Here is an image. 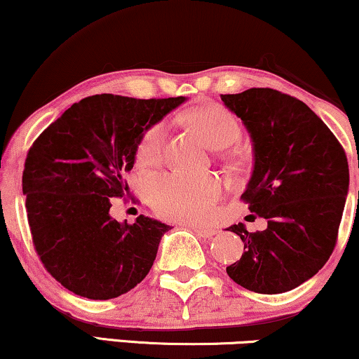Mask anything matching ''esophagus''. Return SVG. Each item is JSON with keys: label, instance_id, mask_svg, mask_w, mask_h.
<instances>
[{"label": "esophagus", "instance_id": "esophagus-1", "mask_svg": "<svg viewBox=\"0 0 359 359\" xmlns=\"http://www.w3.org/2000/svg\"><path fill=\"white\" fill-rule=\"evenodd\" d=\"M189 227L193 229L196 233L201 235V237H204V238H210V237H214L215 233H217V230L212 229V227H201V225H189Z\"/></svg>", "mask_w": 359, "mask_h": 359}]
</instances>
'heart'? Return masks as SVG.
<instances>
[{
  "mask_svg": "<svg viewBox=\"0 0 359 359\" xmlns=\"http://www.w3.org/2000/svg\"><path fill=\"white\" fill-rule=\"evenodd\" d=\"M193 126L203 134L205 144L214 150L233 145L240 137V124L232 112L222 106L201 107L191 116ZM168 126L158 122L142 135L137 147V161L150 166L158 163L163 155ZM151 208L170 220H199L209 214L210 205L219 199L222 186L210 175L193 176L165 173L149 180Z\"/></svg>",
  "mask_w": 359,
  "mask_h": 359,
  "instance_id": "obj_1",
  "label": "heart"
}]
</instances>
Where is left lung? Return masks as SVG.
<instances>
[{"label": "left lung", "mask_w": 359, "mask_h": 359, "mask_svg": "<svg viewBox=\"0 0 359 359\" xmlns=\"http://www.w3.org/2000/svg\"><path fill=\"white\" fill-rule=\"evenodd\" d=\"M253 145V171L242 198L268 219L263 232L243 224V255L227 274L245 289L279 294L318 273L335 248L350 171L340 142L307 104L271 88L220 95Z\"/></svg>", "instance_id": "obj_1"}]
</instances>
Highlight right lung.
<instances>
[{
	"mask_svg": "<svg viewBox=\"0 0 359 359\" xmlns=\"http://www.w3.org/2000/svg\"><path fill=\"white\" fill-rule=\"evenodd\" d=\"M184 96L135 100L96 95L75 102L29 150L22 173L32 242L47 271L81 297L107 301L134 289L170 225L139 215L111 217V198L129 186L142 135Z\"/></svg>",
	"mask_w": 359,
	"mask_h": 359,
	"instance_id": "1",
	"label": "right lung"
}]
</instances>
